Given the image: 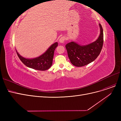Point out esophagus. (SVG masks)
<instances>
[{"instance_id": "1", "label": "esophagus", "mask_w": 121, "mask_h": 121, "mask_svg": "<svg viewBox=\"0 0 121 121\" xmlns=\"http://www.w3.org/2000/svg\"><path fill=\"white\" fill-rule=\"evenodd\" d=\"M65 37H64V36L63 37H61L59 40V42L60 43H63L65 42Z\"/></svg>"}]
</instances>
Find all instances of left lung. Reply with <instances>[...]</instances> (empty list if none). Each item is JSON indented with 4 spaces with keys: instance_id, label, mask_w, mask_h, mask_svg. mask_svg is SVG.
Listing matches in <instances>:
<instances>
[{
    "instance_id": "left-lung-1",
    "label": "left lung",
    "mask_w": 121,
    "mask_h": 121,
    "mask_svg": "<svg viewBox=\"0 0 121 121\" xmlns=\"http://www.w3.org/2000/svg\"><path fill=\"white\" fill-rule=\"evenodd\" d=\"M100 34L94 42L86 45H80L74 41L65 45L68 57L72 65L83 67L93 61L100 54L104 43V33L99 24Z\"/></svg>"
}]
</instances>
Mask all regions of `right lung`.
Returning <instances> with one entry per match:
<instances>
[{"instance_id":"add662e5","label":"right lung","mask_w":121,"mask_h":121,"mask_svg":"<svg viewBox=\"0 0 121 121\" xmlns=\"http://www.w3.org/2000/svg\"><path fill=\"white\" fill-rule=\"evenodd\" d=\"M57 46L58 43H54L49 47L45 52L37 57L31 59L22 56L17 50L16 52L20 60L27 67L36 70L45 71L52 65L54 52Z\"/></svg>"}]
</instances>
